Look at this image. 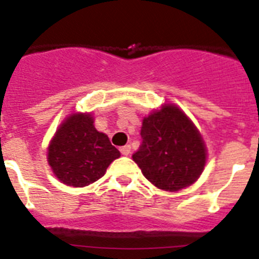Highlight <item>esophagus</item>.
Listing matches in <instances>:
<instances>
[{
	"mask_svg": "<svg viewBox=\"0 0 259 259\" xmlns=\"http://www.w3.org/2000/svg\"><path fill=\"white\" fill-rule=\"evenodd\" d=\"M120 153H122L123 155H128L130 153H131V145H124L120 148Z\"/></svg>",
	"mask_w": 259,
	"mask_h": 259,
	"instance_id": "1",
	"label": "esophagus"
}]
</instances>
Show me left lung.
<instances>
[{
    "label": "left lung",
    "mask_w": 259,
    "mask_h": 259,
    "mask_svg": "<svg viewBox=\"0 0 259 259\" xmlns=\"http://www.w3.org/2000/svg\"><path fill=\"white\" fill-rule=\"evenodd\" d=\"M141 139L132 159L153 185L176 192L197 182L206 164V145L180 107L164 104L145 116Z\"/></svg>",
    "instance_id": "left-lung-1"
}]
</instances>
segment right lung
Masks as SVG:
<instances>
[{"mask_svg": "<svg viewBox=\"0 0 259 259\" xmlns=\"http://www.w3.org/2000/svg\"><path fill=\"white\" fill-rule=\"evenodd\" d=\"M92 113L70 114L57 128L48 146V163L58 180L81 188L105 175L109 164L120 157L107 135L95 127Z\"/></svg>", "mask_w": 259, "mask_h": 259, "instance_id": "obj_1", "label": "right lung"}]
</instances>
